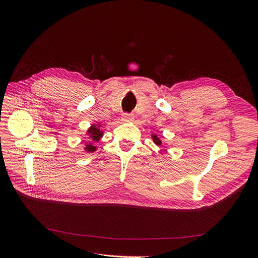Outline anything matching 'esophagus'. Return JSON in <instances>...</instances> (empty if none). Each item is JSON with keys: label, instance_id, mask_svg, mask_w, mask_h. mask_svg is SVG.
Instances as JSON below:
<instances>
[{"label": "esophagus", "instance_id": "obj_1", "mask_svg": "<svg viewBox=\"0 0 258 258\" xmlns=\"http://www.w3.org/2000/svg\"><path fill=\"white\" fill-rule=\"evenodd\" d=\"M135 119V117H134V115H131V114H128V113H126V114H123L122 115V120L123 121H126V122H130V121H132Z\"/></svg>", "mask_w": 258, "mask_h": 258}]
</instances>
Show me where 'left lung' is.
Returning <instances> with one entry per match:
<instances>
[{"mask_svg":"<svg viewBox=\"0 0 258 258\" xmlns=\"http://www.w3.org/2000/svg\"><path fill=\"white\" fill-rule=\"evenodd\" d=\"M152 139H153V141L156 145H157V146L161 145V140L158 138L157 135H152Z\"/></svg>","mask_w":258,"mask_h":258,"instance_id":"1","label":"left lung"}]
</instances>
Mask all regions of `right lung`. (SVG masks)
Listing matches in <instances>:
<instances>
[{
	"label": "right lung",
	"instance_id": "obj_1",
	"mask_svg": "<svg viewBox=\"0 0 258 258\" xmlns=\"http://www.w3.org/2000/svg\"><path fill=\"white\" fill-rule=\"evenodd\" d=\"M100 127L101 124H98V123L91 124L90 128L87 130V136L89 138H88V142L86 143V146H85V151L87 153H93L97 150V147L93 143L98 142L103 136V131L100 129Z\"/></svg>",
	"mask_w": 258,
	"mask_h": 258
}]
</instances>
